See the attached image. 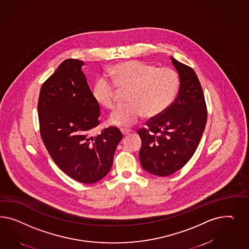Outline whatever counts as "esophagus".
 I'll return each mask as SVG.
<instances>
[{
	"label": "esophagus",
	"mask_w": 249,
	"mask_h": 249,
	"mask_svg": "<svg viewBox=\"0 0 249 249\" xmlns=\"http://www.w3.org/2000/svg\"><path fill=\"white\" fill-rule=\"evenodd\" d=\"M121 133H122V135L123 136H127L131 132V130H130V129H124V128L121 129Z\"/></svg>",
	"instance_id": "esophagus-1"
}]
</instances>
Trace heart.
I'll return each instance as SVG.
<instances>
[{"label": "heart", "mask_w": 249, "mask_h": 249, "mask_svg": "<svg viewBox=\"0 0 249 249\" xmlns=\"http://www.w3.org/2000/svg\"><path fill=\"white\" fill-rule=\"evenodd\" d=\"M114 86L105 77H99L92 87V97L99 107L111 109L116 104L117 88L128 91V105L118 107L108 121L121 128L133 126L143 118L156 119L170 108L180 87L177 72L170 68H157L141 61H127L107 70Z\"/></svg>", "instance_id": "heart-1"}]
</instances>
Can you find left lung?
<instances>
[{"instance_id":"left-lung-1","label":"left lung","mask_w":249,"mask_h":249,"mask_svg":"<svg viewBox=\"0 0 249 249\" xmlns=\"http://www.w3.org/2000/svg\"><path fill=\"white\" fill-rule=\"evenodd\" d=\"M170 58L180 79L178 96L165 113L138 131L142 139L141 164L146 172L157 176L174 174L188 162L207 121L204 92L196 72Z\"/></svg>"}]
</instances>
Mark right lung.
I'll return each instance as SVG.
<instances>
[{"instance_id":"1","label":"right lung","mask_w":249,"mask_h":249,"mask_svg":"<svg viewBox=\"0 0 249 249\" xmlns=\"http://www.w3.org/2000/svg\"><path fill=\"white\" fill-rule=\"evenodd\" d=\"M83 66L76 59L62 62L43 84L37 108L41 137L55 164L70 178L89 184L109 173L122 134L109 127L91 135L99 124L100 109Z\"/></svg>"}]
</instances>
